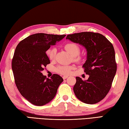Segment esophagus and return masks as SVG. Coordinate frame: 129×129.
I'll return each instance as SVG.
<instances>
[{
  "label": "esophagus",
  "mask_w": 129,
  "mask_h": 129,
  "mask_svg": "<svg viewBox=\"0 0 129 129\" xmlns=\"http://www.w3.org/2000/svg\"><path fill=\"white\" fill-rule=\"evenodd\" d=\"M68 77V76H64L62 77V78H63V79L64 80H65V79H67V78Z\"/></svg>",
  "instance_id": "1"
}]
</instances>
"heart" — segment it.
I'll return each mask as SVG.
<instances>
[{
    "instance_id": "1",
    "label": "heart",
    "mask_w": 129,
    "mask_h": 129,
    "mask_svg": "<svg viewBox=\"0 0 129 129\" xmlns=\"http://www.w3.org/2000/svg\"><path fill=\"white\" fill-rule=\"evenodd\" d=\"M64 48L73 57L74 60L76 61H81L83 60V57L79 55L80 52V47L77 44L75 43H68L64 45ZM56 49L54 48H49L46 51V54L49 60H53ZM74 68L72 65H60L57 67L56 69V72L62 75H69L71 73L72 71Z\"/></svg>"
}]
</instances>
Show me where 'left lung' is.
I'll return each mask as SVG.
<instances>
[{"instance_id":"obj_1","label":"left lung","mask_w":129,"mask_h":129,"mask_svg":"<svg viewBox=\"0 0 129 129\" xmlns=\"http://www.w3.org/2000/svg\"><path fill=\"white\" fill-rule=\"evenodd\" d=\"M67 39L84 46L87 59L82 67L89 75L87 80L76 77L73 91L78 100L94 104L103 100L110 90L117 71L112 44L102 35L91 32L68 35Z\"/></svg>"}]
</instances>
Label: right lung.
Returning a JSON list of instances; mask_svg holds the SVG:
<instances>
[{
  "instance_id": "1",
  "label": "right lung",
  "mask_w": 129,
  "mask_h": 129,
  "mask_svg": "<svg viewBox=\"0 0 129 129\" xmlns=\"http://www.w3.org/2000/svg\"><path fill=\"white\" fill-rule=\"evenodd\" d=\"M65 36L31 35L21 40L15 49L12 60L15 84L21 94L35 105L43 106L52 101L63 81L59 75L54 74L48 78L41 71L50 64L46 51Z\"/></svg>"
}]
</instances>
